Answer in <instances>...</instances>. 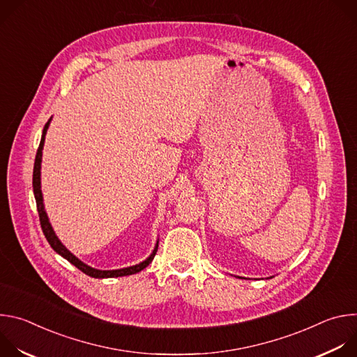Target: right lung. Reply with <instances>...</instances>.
<instances>
[{"label":"right lung","instance_id":"1","mask_svg":"<svg viewBox=\"0 0 357 357\" xmlns=\"http://www.w3.org/2000/svg\"><path fill=\"white\" fill-rule=\"evenodd\" d=\"M50 120H52V117H50L47 120V123L45 124L43 127V131H42V137H40V142H39V148L36 151V157H35V164H33V178H32V186H33V195H35V200H36V208H38V213H39V220H40V227H42V231L47 240V243L50 244V247H52L59 256H62L63 259H66L69 263H72L75 267H77L82 273H84L86 275L89 277H93V278H114V277H124V275H131V274H137L139 273L141 270H144L146 266L151 264V261L154 260L155 254H157V250H158V241L154 247V250H152V252L149 254V257L145 259L144 261H141L139 264H135V266H131V267H126V268H119V270H97V268H93L90 266H87L86 263H83L82 260H79L73 252H70L65 245L63 243L59 240V237L56 236L52 225H50L49 222V218L46 215V211H45V206H43V196H42V190H40V164H42V149H43V144H45V135H46V131L49 128V124H50Z\"/></svg>","mask_w":357,"mask_h":357}]
</instances>
